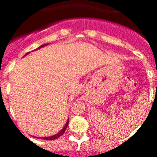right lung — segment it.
Masks as SVG:
<instances>
[{
    "label": "right lung",
    "instance_id": "add662e5",
    "mask_svg": "<svg viewBox=\"0 0 157 157\" xmlns=\"http://www.w3.org/2000/svg\"><path fill=\"white\" fill-rule=\"evenodd\" d=\"M48 45V44H45V45H41V46H40V47H38V48H36V50H37V49H39V48H42V47L45 46V45ZM28 53H29V52H27V53L25 54V56H27V55ZM68 121H69V120H67V121L66 124H65V126H64V127H63V128L62 129V130H60V131H59V133L56 134H55V135L50 136V137H45V138H42V139H44V140H49V141H50V140H54V139H56V138H59V137H60V136H61L62 134H63V133L65 132V130H66L67 127V125H68Z\"/></svg>",
    "mask_w": 157,
    "mask_h": 157
}]
</instances>
